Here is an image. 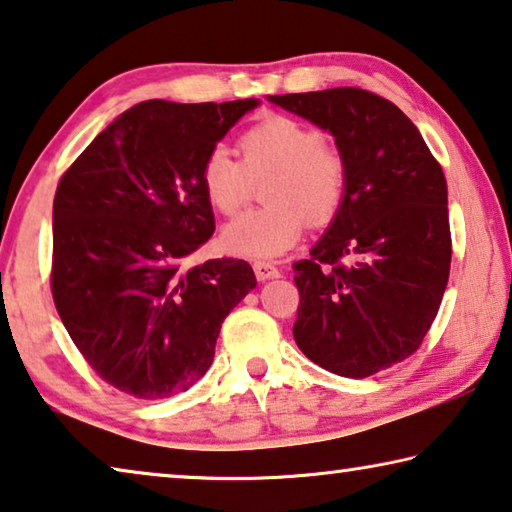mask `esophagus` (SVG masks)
Masks as SVG:
<instances>
[{"mask_svg": "<svg viewBox=\"0 0 512 512\" xmlns=\"http://www.w3.org/2000/svg\"><path fill=\"white\" fill-rule=\"evenodd\" d=\"M251 267H254L258 281H267V279H274V276H279V267H276L274 263L256 261Z\"/></svg>", "mask_w": 512, "mask_h": 512, "instance_id": "1", "label": "esophagus"}]
</instances>
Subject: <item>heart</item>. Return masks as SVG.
<instances>
[{
  "mask_svg": "<svg viewBox=\"0 0 512 512\" xmlns=\"http://www.w3.org/2000/svg\"><path fill=\"white\" fill-rule=\"evenodd\" d=\"M238 158L213 149L199 181L217 213L236 215L263 181V208L240 215L224 229V242L245 258H274L290 249L304 220L322 226L338 215L347 195V161L320 129L286 115L265 117L242 133Z\"/></svg>",
  "mask_w": 512,
  "mask_h": 512,
  "instance_id": "obj_1",
  "label": "heart"
}]
</instances>
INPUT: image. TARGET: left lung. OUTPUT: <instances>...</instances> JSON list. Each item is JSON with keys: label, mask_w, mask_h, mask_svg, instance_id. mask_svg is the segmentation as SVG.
Masks as SVG:
<instances>
[{"label": "left lung", "mask_w": 512, "mask_h": 512, "mask_svg": "<svg viewBox=\"0 0 512 512\" xmlns=\"http://www.w3.org/2000/svg\"><path fill=\"white\" fill-rule=\"evenodd\" d=\"M333 133L347 195L297 261V347L324 370L365 379L413 356L438 315L451 265L447 181L420 131L363 88L274 95Z\"/></svg>", "instance_id": "8db88e82"}]
</instances>
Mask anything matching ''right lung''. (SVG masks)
Here are the masks:
<instances>
[{"mask_svg": "<svg viewBox=\"0 0 512 512\" xmlns=\"http://www.w3.org/2000/svg\"><path fill=\"white\" fill-rule=\"evenodd\" d=\"M258 99H149L83 149L54 197L52 295L99 379L136 399H165L206 374L224 317L256 288L251 265L183 261L215 231L199 172Z\"/></svg>", "mask_w": 512, "mask_h": 512, "instance_id": "1", "label": "right lung"}]
</instances>
